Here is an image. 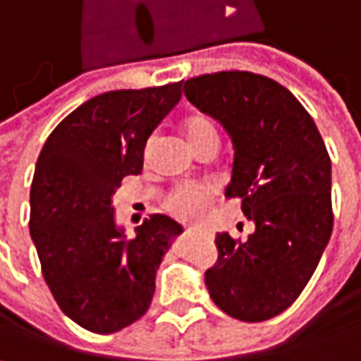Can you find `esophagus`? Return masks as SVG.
<instances>
[{"mask_svg": "<svg viewBox=\"0 0 361 361\" xmlns=\"http://www.w3.org/2000/svg\"><path fill=\"white\" fill-rule=\"evenodd\" d=\"M188 231H192V230H190V228H188Z\"/></svg>", "mask_w": 361, "mask_h": 361, "instance_id": "34e87169", "label": "esophagus"}]
</instances>
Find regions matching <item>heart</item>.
I'll list each match as a JSON object with an SVG mask.
<instances>
[{"label": "heart", "mask_w": 361, "mask_h": 361, "mask_svg": "<svg viewBox=\"0 0 361 361\" xmlns=\"http://www.w3.org/2000/svg\"><path fill=\"white\" fill-rule=\"evenodd\" d=\"M185 137L193 149H197L205 142H218V128L212 119L202 114H193L183 123ZM214 200L212 185H197V183H181L173 188L166 200V209L176 218L183 221H197L204 216L205 204Z\"/></svg>", "instance_id": "b5f03b06"}]
</instances>
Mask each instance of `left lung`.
I'll use <instances>...</instances> for the list:
<instances>
[{
	"instance_id": "obj_1",
	"label": "left lung",
	"mask_w": 361,
	"mask_h": 361,
	"mask_svg": "<svg viewBox=\"0 0 361 361\" xmlns=\"http://www.w3.org/2000/svg\"><path fill=\"white\" fill-rule=\"evenodd\" d=\"M183 94L230 133L235 154L226 197H242L255 226L243 242L216 235L207 292L242 322L280 316L314 276L334 228L326 143L292 92L266 75L205 73L185 81Z\"/></svg>"
}]
</instances>
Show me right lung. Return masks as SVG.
<instances>
[{"instance_id": "1", "label": "right lung", "mask_w": 361, "mask_h": 361, "mask_svg": "<svg viewBox=\"0 0 361 361\" xmlns=\"http://www.w3.org/2000/svg\"><path fill=\"white\" fill-rule=\"evenodd\" d=\"M181 81L95 95L42 147L30 193V233L57 305L94 334L128 328L147 312L176 219L154 214L128 240L114 193L143 168L145 142L176 107Z\"/></svg>"}]
</instances>
